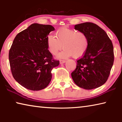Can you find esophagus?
<instances>
[{
  "label": "esophagus",
  "mask_w": 122,
  "mask_h": 122,
  "mask_svg": "<svg viewBox=\"0 0 122 122\" xmlns=\"http://www.w3.org/2000/svg\"><path fill=\"white\" fill-rule=\"evenodd\" d=\"M66 60H60V63L61 64L64 63L66 62Z\"/></svg>",
  "instance_id": "1"
}]
</instances>
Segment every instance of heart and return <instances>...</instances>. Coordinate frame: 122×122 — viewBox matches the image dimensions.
<instances>
[{"label":"heart","instance_id":"heart-1","mask_svg":"<svg viewBox=\"0 0 122 122\" xmlns=\"http://www.w3.org/2000/svg\"><path fill=\"white\" fill-rule=\"evenodd\" d=\"M55 36L49 35L47 36V46L51 54L55 55L62 48L63 45L64 49L58 55L60 58L72 55L78 58L83 56L88 48V36L83 32L63 27L57 30Z\"/></svg>","mask_w":122,"mask_h":122}]
</instances>
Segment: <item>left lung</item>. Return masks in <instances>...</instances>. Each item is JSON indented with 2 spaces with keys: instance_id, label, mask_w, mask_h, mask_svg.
Here are the masks:
<instances>
[{
  "instance_id": "left-lung-1",
  "label": "left lung",
  "mask_w": 122,
  "mask_h": 122,
  "mask_svg": "<svg viewBox=\"0 0 122 122\" xmlns=\"http://www.w3.org/2000/svg\"><path fill=\"white\" fill-rule=\"evenodd\" d=\"M75 29L86 34L89 46L86 52L77 60L76 69L71 75L77 86L92 89L102 86L110 75L114 61L112 41L106 32L96 24L84 22Z\"/></svg>"
}]
</instances>
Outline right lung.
<instances>
[{
    "label": "right lung",
    "instance_id": "add662e5",
    "mask_svg": "<svg viewBox=\"0 0 122 122\" xmlns=\"http://www.w3.org/2000/svg\"><path fill=\"white\" fill-rule=\"evenodd\" d=\"M54 30L50 25L33 24L14 39L9 55L11 73L15 81L27 89L47 87L51 71L59 65L47 44V36Z\"/></svg>",
    "mask_w": 122,
    "mask_h": 122
}]
</instances>
